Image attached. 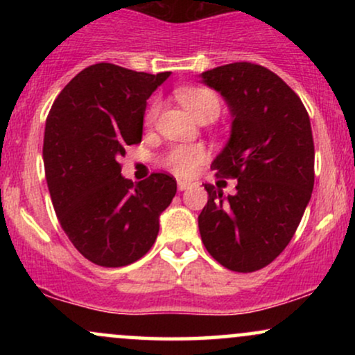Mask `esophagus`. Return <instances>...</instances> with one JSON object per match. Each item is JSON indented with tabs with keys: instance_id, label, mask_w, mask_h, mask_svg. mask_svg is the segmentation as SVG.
<instances>
[{
	"instance_id": "1",
	"label": "esophagus",
	"mask_w": 355,
	"mask_h": 355,
	"mask_svg": "<svg viewBox=\"0 0 355 355\" xmlns=\"http://www.w3.org/2000/svg\"><path fill=\"white\" fill-rule=\"evenodd\" d=\"M190 185H191V183L189 180H182V178H178V180H177V187H178V190H180V191L187 190Z\"/></svg>"
}]
</instances>
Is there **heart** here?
Instances as JSON below:
<instances>
[{"label": "heart", "instance_id": "obj_1", "mask_svg": "<svg viewBox=\"0 0 355 355\" xmlns=\"http://www.w3.org/2000/svg\"><path fill=\"white\" fill-rule=\"evenodd\" d=\"M178 100L197 120H205V118L218 116L220 113V100L217 93L209 88L190 87L182 88L177 92ZM158 115V103L153 101L145 113V123H153ZM205 158V150L200 145H178L173 146L165 157V165L177 175H190L202 164Z\"/></svg>", "mask_w": 355, "mask_h": 355}]
</instances>
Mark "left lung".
<instances>
[{"instance_id": "8db88e82", "label": "left lung", "mask_w": 355, "mask_h": 355, "mask_svg": "<svg viewBox=\"0 0 355 355\" xmlns=\"http://www.w3.org/2000/svg\"><path fill=\"white\" fill-rule=\"evenodd\" d=\"M232 113V133L211 164L217 177L237 178V193L205 183L198 215L209 254L234 272H255L294 237L313 189L311 120L297 93L274 71L240 61L203 71Z\"/></svg>"}]
</instances>
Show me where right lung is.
<instances>
[{
  "mask_svg": "<svg viewBox=\"0 0 355 355\" xmlns=\"http://www.w3.org/2000/svg\"><path fill=\"white\" fill-rule=\"evenodd\" d=\"M168 76L92 64L61 89L48 113L43 162L53 207L76 250L96 266L141 259L177 193L172 175L133 183L121 177L118 162L126 146L141 141L146 100Z\"/></svg>",
  "mask_w": 355,
  "mask_h": 355,
  "instance_id": "1",
  "label": "right lung"
}]
</instances>
